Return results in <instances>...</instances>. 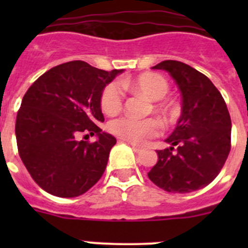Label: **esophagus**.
<instances>
[{"label": "esophagus", "mask_w": 248, "mask_h": 248, "mask_svg": "<svg viewBox=\"0 0 248 248\" xmlns=\"http://www.w3.org/2000/svg\"><path fill=\"white\" fill-rule=\"evenodd\" d=\"M131 145V148H133V150L135 151V153H139L140 150H141V148H140V146H138V145H135L134 143H129Z\"/></svg>", "instance_id": "esophagus-1"}]
</instances>
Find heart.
I'll return each mask as SVG.
<instances>
[{"label": "heart", "instance_id": "obj_1", "mask_svg": "<svg viewBox=\"0 0 248 248\" xmlns=\"http://www.w3.org/2000/svg\"><path fill=\"white\" fill-rule=\"evenodd\" d=\"M122 87L133 92H139L146 98L155 100L153 109L163 115H174L177 110L175 103L161 100L168 95L170 85L166 78L156 73L140 74L133 80H122L120 83L111 82L103 88L100 94V108L108 115L118 114L123 109L125 94ZM108 129L111 134L120 139L134 144H143L146 140L159 135L161 125L155 118L135 119V118L123 115L109 122Z\"/></svg>", "mask_w": 248, "mask_h": 248}]
</instances>
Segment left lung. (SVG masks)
<instances>
[{
  "label": "left lung",
  "instance_id": "1",
  "mask_svg": "<svg viewBox=\"0 0 248 248\" xmlns=\"http://www.w3.org/2000/svg\"><path fill=\"white\" fill-rule=\"evenodd\" d=\"M153 69L169 72L183 97L181 117L166 139L171 146L157 150L159 160L148 176L160 189L186 194L209 185L231 150V118L218 89L195 68L164 61Z\"/></svg>",
  "mask_w": 248,
  "mask_h": 248
}]
</instances>
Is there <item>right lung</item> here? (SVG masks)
<instances>
[{
	"label": "right lung",
	"mask_w": 248,
	"mask_h": 248,
	"mask_svg": "<svg viewBox=\"0 0 248 248\" xmlns=\"http://www.w3.org/2000/svg\"><path fill=\"white\" fill-rule=\"evenodd\" d=\"M120 72L72 61L50 68L26 92L17 111V148L34 183L48 194L76 198L104 174L117 139L97 125L104 122L100 94ZM94 134L93 143L78 139Z\"/></svg>",
	"instance_id": "obj_1"
}]
</instances>
